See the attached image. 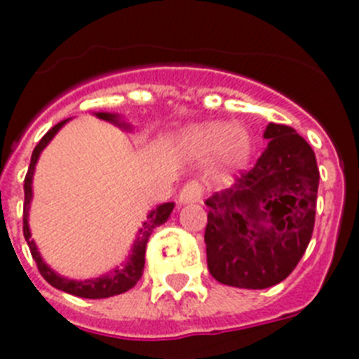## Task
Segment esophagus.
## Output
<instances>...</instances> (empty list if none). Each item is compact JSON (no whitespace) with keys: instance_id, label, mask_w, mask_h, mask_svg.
<instances>
[{"instance_id":"esophagus-1","label":"esophagus","mask_w":359,"mask_h":359,"mask_svg":"<svg viewBox=\"0 0 359 359\" xmlns=\"http://www.w3.org/2000/svg\"><path fill=\"white\" fill-rule=\"evenodd\" d=\"M203 196V187L202 184L198 182H187L186 186L180 189L179 193V202L180 203H195V202H200Z\"/></svg>"}]
</instances>
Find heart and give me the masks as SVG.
Listing matches in <instances>:
<instances>
[{
	"instance_id": "obj_1",
	"label": "heart",
	"mask_w": 359,
	"mask_h": 359,
	"mask_svg": "<svg viewBox=\"0 0 359 359\" xmlns=\"http://www.w3.org/2000/svg\"><path fill=\"white\" fill-rule=\"evenodd\" d=\"M182 147L195 156H208L218 150L219 159L229 168H240L250 156V134L241 125L212 123L195 125L182 134Z\"/></svg>"
}]
</instances>
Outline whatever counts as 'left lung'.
Instances as JSON below:
<instances>
[{"label": "left lung", "mask_w": 359, "mask_h": 359, "mask_svg": "<svg viewBox=\"0 0 359 359\" xmlns=\"http://www.w3.org/2000/svg\"><path fill=\"white\" fill-rule=\"evenodd\" d=\"M266 150L234 186L205 200L208 268L218 283L264 290L304 256L320 173L315 151L288 125L270 123Z\"/></svg>", "instance_id": "obj_1"}]
</instances>
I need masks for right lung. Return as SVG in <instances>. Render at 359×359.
Masks as SVG:
<instances>
[{"label": "right lung", "mask_w": 359, "mask_h": 359, "mask_svg": "<svg viewBox=\"0 0 359 359\" xmlns=\"http://www.w3.org/2000/svg\"><path fill=\"white\" fill-rule=\"evenodd\" d=\"M100 119H105V121H111V123L118 125L121 128H130L125 121L119 119L118 114H109V112H96ZM66 121L69 119H64L60 123L55 125L53 128L44 134V137L37 143V147L34 148V154H32L30 168H28V173L25 177V211H22V234H25V240H27L28 247H30L32 257L37 263L39 272L48 283L57 290H62V292L71 293L75 297H83V299H107V297L119 295V293L128 292L130 288H134L137 280L143 276V268H144V252H147V243L150 234L154 232V229L163 225L170 215L173 211V202H166L157 205L150 215L147 216V222L143 224V229L140 231L137 238L134 241V247H132V254L128 256V261L123 264V266H116L112 272L103 273V276L95 277V279H87V280H73L66 279V277H60L59 273H55L50 266L43 261L41 254H39L37 247H35L34 240H32L30 227H28V209H30L32 202V179H34L35 172V164H37L39 156L41 151L48 147L51 140L55 137V134L60 130V128L66 125Z\"/></svg>", "instance_id": "add662e5"}]
</instances>
